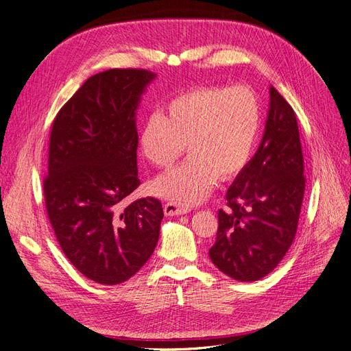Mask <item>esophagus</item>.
<instances>
[{"instance_id": "34e87169", "label": "esophagus", "mask_w": 351, "mask_h": 351, "mask_svg": "<svg viewBox=\"0 0 351 351\" xmlns=\"http://www.w3.org/2000/svg\"><path fill=\"white\" fill-rule=\"evenodd\" d=\"M189 209L184 208V206H180L177 204H174V202H168V204L164 205V214L167 217H176V215H184L187 214Z\"/></svg>"}]
</instances>
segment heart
<instances>
[{
	"mask_svg": "<svg viewBox=\"0 0 351 351\" xmlns=\"http://www.w3.org/2000/svg\"><path fill=\"white\" fill-rule=\"evenodd\" d=\"M261 130L259 101L247 88L206 86L180 93L162 112L143 121L139 145L147 162L169 168L184 151L189 159L156 178L152 189L177 205L204 200L217 184L247 165Z\"/></svg>",
	"mask_w": 351,
	"mask_h": 351,
	"instance_id": "heart-1",
	"label": "heart"
}]
</instances>
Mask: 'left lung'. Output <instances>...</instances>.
I'll return each instance as SVG.
<instances>
[{"instance_id":"1","label":"left lung","mask_w":351,"mask_h":351,"mask_svg":"<svg viewBox=\"0 0 351 351\" xmlns=\"http://www.w3.org/2000/svg\"><path fill=\"white\" fill-rule=\"evenodd\" d=\"M303 154L295 114L269 86V110L256 154L227 190L209 258L230 278L252 282L268 275L295 236L304 195Z\"/></svg>"}]
</instances>
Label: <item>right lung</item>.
<instances>
[{
  "instance_id": "add662e5",
  "label": "right lung",
  "mask_w": 351,
  "mask_h": 351,
  "mask_svg": "<svg viewBox=\"0 0 351 351\" xmlns=\"http://www.w3.org/2000/svg\"><path fill=\"white\" fill-rule=\"evenodd\" d=\"M155 79L134 69L95 74L52 124L44 182L49 222L74 268L98 284L132 278L159 239L161 202L142 197L125 205L141 184L136 112Z\"/></svg>"
}]
</instances>
